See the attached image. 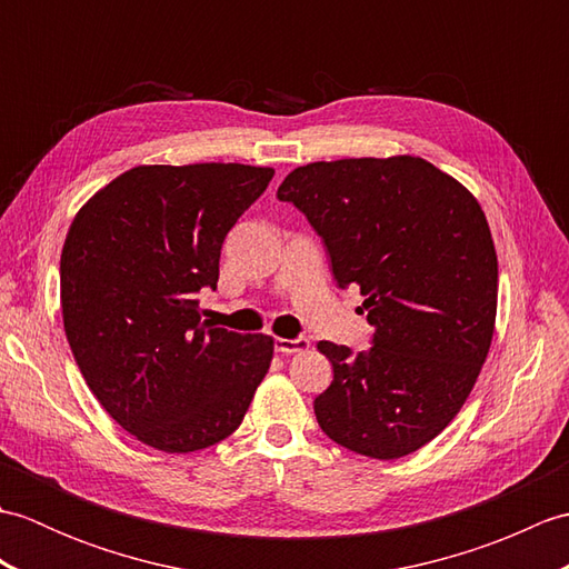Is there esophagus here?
<instances>
[{
  "label": "esophagus",
  "mask_w": 569,
  "mask_h": 569,
  "mask_svg": "<svg viewBox=\"0 0 569 569\" xmlns=\"http://www.w3.org/2000/svg\"><path fill=\"white\" fill-rule=\"evenodd\" d=\"M310 347L308 337H296V340H283V337H276L273 349L281 355H296V352H306Z\"/></svg>",
  "instance_id": "esophagus-1"
}]
</instances>
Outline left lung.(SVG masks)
I'll return each instance as SVG.
<instances>
[{
  "instance_id": "left-lung-1",
  "label": "left lung",
  "mask_w": 569,
  "mask_h": 569,
  "mask_svg": "<svg viewBox=\"0 0 569 569\" xmlns=\"http://www.w3.org/2000/svg\"><path fill=\"white\" fill-rule=\"evenodd\" d=\"M276 198L308 217L373 325L367 352L318 342L335 371L312 403L322 432L373 459L420 450L465 406L491 345L499 263L479 202L416 156L300 166Z\"/></svg>"
}]
</instances>
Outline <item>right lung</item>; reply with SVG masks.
I'll list each match as a JSON object with an SVG mask.
<instances>
[{
	"label": "right lung",
	"mask_w": 569,
	"mask_h": 569,
	"mask_svg": "<svg viewBox=\"0 0 569 569\" xmlns=\"http://www.w3.org/2000/svg\"><path fill=\"white\" fill-rule=\"evenodd\" d=\"M273 178L241 163L137 166L76 214L60 253L66 337L119 426L163 452L232 435L269 371V335L200 322L229 229Z\"/></svg>",
	"instance_id": "obj_1"
}]
</instances>
